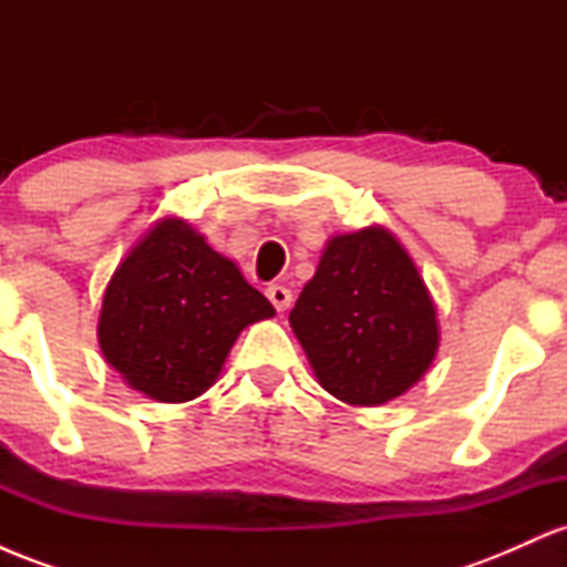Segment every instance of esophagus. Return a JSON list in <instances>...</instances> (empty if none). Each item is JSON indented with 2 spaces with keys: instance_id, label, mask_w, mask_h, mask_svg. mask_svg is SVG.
<instances>
[{
  "instance_id": "34e87169",
  "label": "esophagus",
  "mask_w": 567,
  "mask_h": 567,
  "mask_svg": "<svg viewBox=\"0 0 567 567\" xmlns=\"http://www.w3.org/2000/svg\"><path fill=\"white\" fill-rule=\"evenodd\" d=\"M266 296H269V301L275 303L277 311H288L290 309L292 292L285 288V285H269V288H266Z\"/></svg>"
}]
</instances>
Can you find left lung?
<instances>
[{
    "instance_id": "8db88e82",
    "label": "left lung",
    "mask_w": 567,
    "mask_h": 567,
    "mask_svg": "<svg viewBox=\"0 0 567 567\" xmlns=\"http://www.w3.org/2000/svg\"><path fill=\"white\" fill-rule=\"evenodd\" d=\"M290 324L322 389L349 405H383L408 392L440 341L419 269L375 226L330 239Z\"/></svg>"
}]
</instances>
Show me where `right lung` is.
<instances>
[{
	"label": "right lung",
	"instance_id": "obj_1",
	"mask_svg": "<svg viewBox=\"0 0 567 567\" xmlns=\"http://www.w3.org/2000/svg\"><path fill=\"white\" fill-rule=\"evenodd\" d=\"M275 315L229 258L165 218L114 271L97 341L130 386L159 402H186L216 383L247 324Z\"/></svg>",
	"mask_w": 567,
	"mask_h": 567
}]
</instances>
